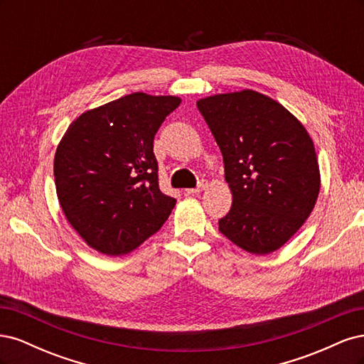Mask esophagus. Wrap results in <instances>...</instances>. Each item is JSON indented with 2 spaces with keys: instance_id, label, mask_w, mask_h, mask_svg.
Segmentation results:
<instances>
[{
  "instance_id": "obj_1",
  "label": "esophagus",
  "mask_w": 364,
  "mask_h": 364,
  "mask_svg": "<svg viewBox=\"0 0 364 364\" xmlns=\"http://www.w3.org/2000/svg\"><path fill=\"white\" fill-rule=\"evenodd\" d=\"M206 188H208V182H206V181H202V182L199 183V186H197V188L186 190V194H199V193H202V191L206 190Z\"/></svg>"
}]
</instances>
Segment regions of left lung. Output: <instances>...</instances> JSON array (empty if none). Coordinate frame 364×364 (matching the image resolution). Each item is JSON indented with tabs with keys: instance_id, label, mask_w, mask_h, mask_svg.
<instances>
[{
	"instance_id": "obj_1",
	"label": "left lung",
	"mask_w": 364,
	"mask_h": 364,
	"mask_svg": "<svg viewBox=\"0 0 364 364\" xmlns=\"http://www.w3.org/2000/svg\"><path fill=\"white\" fill-rule=\"evenodd\" d=\"M197 109L222 150L232 193L220 232L253 255L278 250L310 217L321 191L310 134L281 103L252 90L200 98Z\"/></svg>"
}]
</instances>
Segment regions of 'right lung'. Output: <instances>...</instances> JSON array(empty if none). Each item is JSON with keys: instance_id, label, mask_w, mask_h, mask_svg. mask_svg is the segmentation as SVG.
<instances>
[{"instance_id": "right-lung-1", "label": "right lung", "mask_w": 364, "mask_h": 364, "mask_svg": "<svg viewBox=\"0 0 364 364\" xmlns=\"http://www.w3.org/2000/svg\"><path fill=\"white\" fill-rule=\"evenodd\" d=\"M134 92L83 112L54 155V182L68 223L109 257L127 255L161 229L176 200L158 185L153 139L181 105Z\"/></svg>"}]
</instances>
